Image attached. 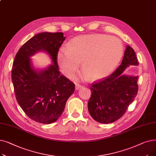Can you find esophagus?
<instances>
[{
	"instance_id": "esophagus-1",
	"label": "esophagus",
	"mask_w": 156,
	"mask_h": 156,
	"mask_svg": "<svg viewBox=\"0 0 156 156\" xmlns=\"http://www.w3.org/2000/svg\"><path fill=\"white\" fill-rule=\"evenodd\" d=\"M83 85H80V84H76V86H75V89L76 90H79V89H80V88H83Z\"/></svg>"
}]
</instances>
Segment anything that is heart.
I'll list each match as a JSON object with an SVG mask.
<instances>
[{
	"mask_svg": "<svg viewBox=\"0 0 156 156\" xmlns=\"http://www.w3.org/2000/svg\"><path fill=\"white\" fill-rule=\"evenodd\" d=\"M124 48L118 38L95 34L73 38L68 47H61L57 60L62 71L72 77L78 70L80 63L84 78L97 80L109 75L119 63Z\"/></svg>",
	"mask_w": 156,
	"mask_h": 156,
	"instance_id": "heart-1",
	"label": "heart"
}]
</instances>
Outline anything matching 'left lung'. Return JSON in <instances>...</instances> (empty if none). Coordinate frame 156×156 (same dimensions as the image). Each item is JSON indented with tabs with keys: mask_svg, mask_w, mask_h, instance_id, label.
<instances>
[{
	"mask_svg": "<svg viewBox=\"0 0 156 156\" xmlns=\"http://www.w3.org/2000/svg\"><path fill=\"white\" fill-rule=\"evenodd\" d=\"M133 49L126 46L121 65L109 77L92 83L88 109L93 119L108 124L121 118L136 96L138 77L122 75L129 65H138Z\"/></svg>",
	"mask_w": 156,
	"mask_h": 156,
	"instance_id": "left-lung-1",
	"label": "left lung"
}]
</instances>
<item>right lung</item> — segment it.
Segmentation results:
<instances>
[{
    "label": "right lung",
    "instance_id": "obj_1",
    "mask_svg": "<svg viewBox=\"0 0 156 156\" xmlns=\"http://www.w3.org/2000/svg\"><path fill=\"white\" fill-rule=\"evenodd\" d=\"M65 40L63 33L44 32L37 34L19 49L12 64L11 78L20 107L32 120L51 124L58 119L75 85L61 75L57 54ZM45 50L53 64L37 73L31 67L29 57Z\"/></svg>",
    "mask_w": 156,
    "mask_h": 156
}]
</instances>
